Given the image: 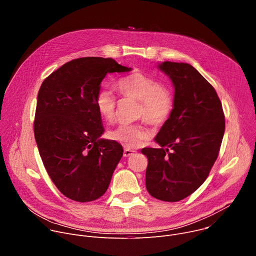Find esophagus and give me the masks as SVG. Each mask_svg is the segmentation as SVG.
I'll return each instance as SVG.
<instances>
[{"instance_id": "34e87169", "label": "esophagus", "mask_w": 256, "mask_h": 256, "mask_svg": "<svg viewBox=\"0 0 256 256\" xmlns=\"http://www.w3.org/2000/svg\"><path fill=\"white\" fill-rule=\"evenodd\" d=\"M134 153H136V151H134V150H130V149H124V157H130V156L134 155Z\"/></svg>"}]
</instances>
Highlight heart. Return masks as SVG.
<instances>
[{"instance_id":"1","label":"heart","mask_w":256,"mask_h":256,"mask_svg":"<svg viewBox=\"0 0 256 256\" xmlns=\"http://www.w3.org/2000/svg\"><path fill=\"white\" fill-rule=\"evenodd\" d=\"M118 89L124 97L140 101L138 116L150 126H159L169 118L173 109V99L159 81L140 72H134L118 80ZM95 105L104 120L107 122L114 120L118 99L112 89H100ZM108 136L128 149H134L149 138V132L138 124H120L109 132Z\"/></svg>"}]
</instances>
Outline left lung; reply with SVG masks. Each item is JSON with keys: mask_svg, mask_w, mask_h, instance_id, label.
Listing matches in <instances>:
<instances>
[{"mask_svg": "<svg viewBox=\"0 0 256 256\" xmlns=\"http://www.w3.org/2000/svg\"><path fill=\"white\" fill-rule=\"evenodd\" d=\"M158 68L173 83L174 101L155 138L161 148L142 149L148 158L146 188L157 200L178 202L208 176L220 151L225 116L216 90L192 64L164 62Z\"/></svg>", "mask_w": 256, "mask_h": 256, "instance_id": "1", "label": "left lung"}]
</instances>
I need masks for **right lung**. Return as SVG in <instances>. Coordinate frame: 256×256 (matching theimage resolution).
Returning <instances> with one entry per match:
<instances>
[{
    "mask_svg": "<svg viewBox=\"0 0 256 256\" xmlns=\"http://www.w3.org/2000/svg\"><path fill=\"white\" fill-rule=\"evenodd\" d=\"M130 70L110 58H80L62 64L40 86L35 140L54 186L72 200L102 196L122 157L120 144L100 138L104 128L95 99L107 74Z\"/></svg>",
    "mask_w": 256,
    "mask_h": 256,
    "instance_id": "obj_1",
    "label": "right lung"
}]
</instances>
